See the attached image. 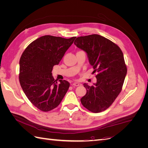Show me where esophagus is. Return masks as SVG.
Wrapping results in <instances>:
<instances>
[{
    "instance_id": "34e87169",
    "label": "esophagus",
    "mask_w": 148,
    "mask_h": 148,
    "mask_svg": "<svg viewBox=\"0 0 148 148\" xmlns=\"http://www.w3.org/2000/svg\"><path fill=\"white\" fill-rule=\"evenodd\" d=\"M81 84L79 83H77V82H75V83H72V86H79V85Z\"/></svg>"
}]
</instances>
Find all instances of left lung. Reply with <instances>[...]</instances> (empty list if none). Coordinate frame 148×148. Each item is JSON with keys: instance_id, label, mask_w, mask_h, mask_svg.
Wrapping results in <instances>:
<instances>
[{"instance_id": "8db88e82", "label": "left lung", "mask_w": 148, "mask_h": 148, "mask_svg": "<svg viewBox=\"0 0 148 148\" xmlns=\"http://www.w3.org/2000/svg\"><path fill=\"white\" fill-rule=\"evenodd\" d=\"M74 44L86 52L95 70L92 73H97L94 85L83 84L87 92L81 102L92 112H101L109 108L122 91L127 72L123 52L117 44L99 34L78 37Z\"/></svg>"}]
</instances>
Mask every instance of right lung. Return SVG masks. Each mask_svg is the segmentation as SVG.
<instances>
[{
  "label": "right lung",
  "mask_w": 148,
  "mask_h": 148,
  "mask_svg": "<svg viewBox=\"0 0 148 148\" xmlns=\"http://www.w3.org/2000/svg\"><path fill=\"white\" fill-rule=\"evenodd\" d=\"M75 38L43 36L29 44L22 53L20 83L29 101L39 110L48 112L55 109L68 91L70 83L66 80H59L58 83L52 71Z\"/></svg>",
  "instance_id": "add662e5"
}]
</instances>
